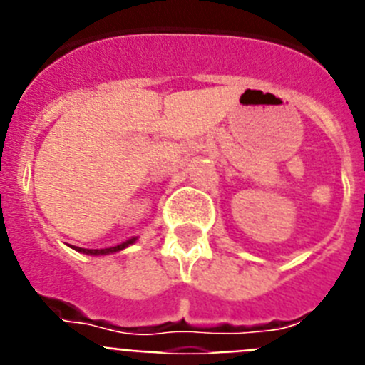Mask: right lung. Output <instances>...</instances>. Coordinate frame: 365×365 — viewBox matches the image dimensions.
Returning <instances> with one entry per match:
<instances>
[{"mask_svg":"<svg viewBox=\"0 0 365 365\" xmlns=\"http://www.w3.org/2000/svg\"><path fill=\"white\" fill-rule=\"evenodd\" d=\"M137 241V237H131V240L124 241V243L117 245V247H109V248H82V247H74V250H78L82 254H89V256H106V254H113V252H118L122 248L130 247Z\"/></svg>","mask_w":365,"mask_h":365,"instance_id":"right-lung-1","label":"right lung"}]
</instances>
